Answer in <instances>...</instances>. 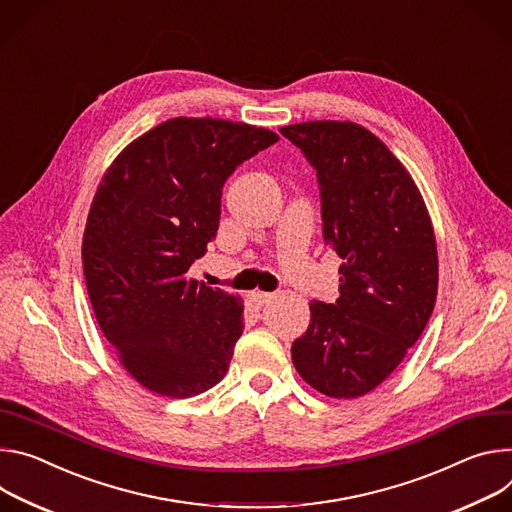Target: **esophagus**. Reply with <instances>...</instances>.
<instances>
[{
	"instance_id": "esophagus-1",
	"label": "esophagus",
	"mask_w": 512,
	"mask_h": 512,
	"mask_svg": "<svg viewBox=\"0 0 512 512\" xmlns=\"http://www.w3.org/2000/svg\"><path fill=\"white\" fill-rule=\"evenodd\" d=\"M272 299V293H264V291H254V293H250V301L254 303V305H258V307H262L264 303H268Z\"/></svg>"
}]
</instances>
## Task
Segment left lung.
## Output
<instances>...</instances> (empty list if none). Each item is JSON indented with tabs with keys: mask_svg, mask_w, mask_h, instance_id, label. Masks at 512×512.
<instances>
[{
	"mask_svg": "<svg viewBox=\"0 0 512 512\" xmlns=\"http://www.w3.org/2000/svg\"><path fill=\"white\" fill-rule=\"evenodd\" d=\"M280 134L317 168L323 238L344 260L339 299L309 305L293 364L317 392L358 399L399 368L433 313V223L405 164L364 126L317 120Z\"/></svg>",
	"mask_w": 512,
	"mask_h": 512,
	"instance_id": "obj_1",
	"label": "left lung"
}]
</instances>
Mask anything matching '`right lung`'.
I'll return each mask as SVG.
<instances>
[{
    "mask_svg": "<svg viewBox=\"0 0 512 512\" xmlns=\"http://www.w3.org/2000/svg\"><path fill=\"white\" fill-rule=\"evenodd\" d=\"M278 134L221 118H173L105 170L83 234L99 329L150 392L187 399L215 386L244 331V301L187 276L219 227L221 189Z\"/></svg>",
    "mask_w": 512,
    "mask_h": 512,
    "instance_id": "1",
    "label": "right lung"
}]
</instances>
